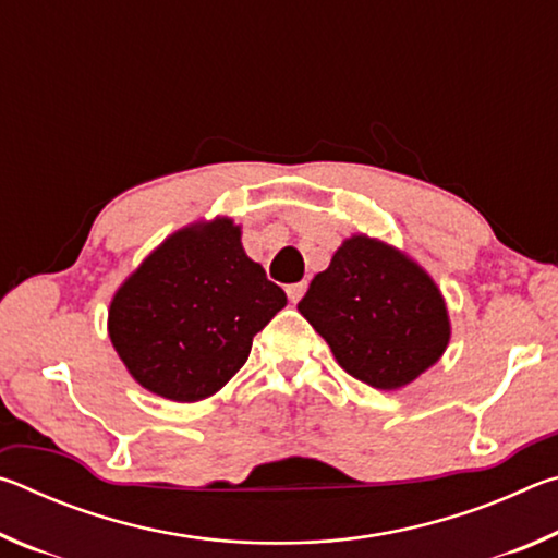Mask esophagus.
Wrapping results in <instances>:
<instances>
[{"label": "esophagus", "mask_w": 558, "mask_h": 558, "mask_svg": "<svg viewBox=\"0 0 558 558\" xmlns=\"http://www.w3.org/2000/svg\"><path fill=\"white\" fill-rule=\"evenodd\" d=\"M305 290H307V282H305V280H302V282H292V286L286 288V292H288V298H290L292 305H295V302H300V298L305 295Z\"/></svg>", "instance_id": "esophagus-1"}]
</instances>
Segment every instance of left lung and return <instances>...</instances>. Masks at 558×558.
Returning <instances> with one entry per match:
<instances>
[{
    "instance_id": "8db88e82",
    "label": "left lung",
    "mask_w": 558,
    "mask_h": 558,
    "mask_svg": "<svg viewBox=\"0 0 558 558\" xmlns=\"http://www.w3.org/2000/svg\"><path fill=\"white\" fill-rule=\"evenodd\" d=\"M298 310L347 374L384 391L436 364L450 339L446 302L428 272L366 235L339 245Z\"/></svg>"
}]
</instances>
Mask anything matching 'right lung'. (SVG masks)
I'll return each instance as SVG.
<instances>
[{"label":"right lung","mask_w":558,"mask_h":558,"mask_svg":"<svg viewBox=\"0 0 558 558\" xmlns=\"http://www.w3.org/2000/svg\"><path fill=\"white\" fill-rule=\"evenodd\" d=\"M286 302L245 256L239 226L216 219L169 235L132 272L112 298L110 342L145 389L192 403L241 369Z\"/></svg>","instance_id":"obj_1"}]
</instances>
